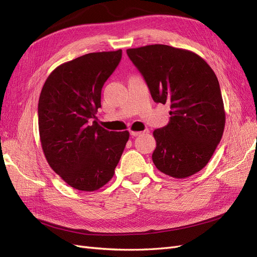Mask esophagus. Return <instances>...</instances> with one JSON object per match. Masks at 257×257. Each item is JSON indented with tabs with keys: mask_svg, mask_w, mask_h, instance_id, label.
Listing matches in <instances>:
<instances>
[{
	"mask_svg": "<svg viewBox=\"0 0 257 257\" xmlns=\"http://www.w3.org/2000/svg\"><path fill=\"white\" fill-rule=\"evenodd\" d=\"M130 133H131V135L132 136H139V135H142L143 133H145V132H136V131H131L130 132Z\"/></svg>",
	"mask_w": 257,
	"mask_h": 257,
	"instance_id": "obj_1",
	"label": "esophagus"
}]
</instances>
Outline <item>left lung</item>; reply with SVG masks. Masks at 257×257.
Returning <instances> with one entry per match:
<instances>
[{
    "label": "left lung",
    "instance_id": "left-lung-1",
    "mask_svg": "<svg viewBox=\"0 0 257 257\" xmlns=\"http://www.w3.org/2000/svg\"><path fill=\"white\" fill-rule=\"evenodd\" d=\"M154 102L170 104L166 126L154 130L152 161L163 174L188 178L203 169L219 145L225 109L219 80L195 52L167 45L131 48Z\"/></svg>",
    "mask_w": 257,
    "mask_h": 257
}]
</instances>
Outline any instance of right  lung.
<instances>
[{"instance_id": "add662e5", "label": "right lung", "mask_w": 257, "mask_h": 257, "mask_svg": "<svg viewBox=\"0 0 257 257\" xmlns=\"http://www.w3.org/2000/svg\"><path fill=\"white\" fill-rule=\"evenodd\" d=\"M122 50L92 52L59 65L38 100V131L45 158L72 188L93 192L113 177L130 138L96 121L100 93Z\"/></svg>"}]
</instances>
